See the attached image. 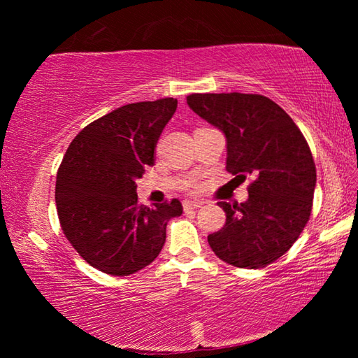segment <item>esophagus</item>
Here are the masks:
<instances>
[{"instance_id":"34e87169","label":"esophagus","mask_w":358,"mask_h":358,"mask_svg":"<svg viewBox=\"0 0 358 358\" xmlns=\"http://www.w3.org/2000/svg\"><path fill=\"white\" fill-rule=\"evenodd\" d=\"M203 202L202 201H191V199H186L183 201V208L185 211H189V210H196L199 207H202Z\"/></svg>"}]
</instances>
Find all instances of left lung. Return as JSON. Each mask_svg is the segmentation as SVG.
<instances>
[{
	"mask_svg": "<svg viewBox=\"0 0 358 358\" xmlns=\"http://www.w3.org/2000/svg\"><path fill=\"white\" fill-rule=\"evenodd\" d=\"M194 113L227 142L226 169L251 175L248 201L220 202L226 224L208 235L217 257L240 268H262L295 243L310 220L316 166L305 137L282 108L262 94H189Z\"/></svg>",
	"mask_w": 358,
	"mask_h": 358,
	"instance_id": "1",
	"label": "left lung"
}]
</instances>
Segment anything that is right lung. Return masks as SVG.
Instances as JSON below:
<instances>
[{"mask_svg":"<svg viewBox=\"0 0 358 358\" xmlns=\"http://www.w3.org/2000/svg\"><path fill=\"white\" fill-rule=\"evenodd\" d=\"M177 104L164 98L118 107L78 132L58 169L55 201L66 238L107 275L128 276L153 262L169 220L183 213L178 199L141 205L136 185L155 164Z\"/></svg>","mask_w":358,"mask_h":358,"instance_id":"add662e5","label":"right lung"}]
</instances>
